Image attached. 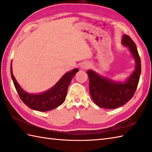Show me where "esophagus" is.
Listing matches in <instances>:
<instances>
[{"instance_id": "obj_1", "label": "esophagus", "mask_w": 152, "mask_h": 152, "mask_svg": "<svg viewBox=\"0 0 152 152\" xmlns=\"http://www.w3.org/2000/svg\"><path fill=\"white\" fill-rule=\"evenodd\" d=\"M90 67H91V65L88 64V63H84V64H83L81 65V68L84 69H88Z\"/></svg>"}]
</instances>
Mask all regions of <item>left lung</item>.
I'll list each match as a JSON object with an SVG mask.
<instances>
[{
	"mask_svg": "<svg viewBox=\"0 0 152 152\" xmlns=\"http://www.w3.org/2000/svg\"><path fill=\"white\" fill-rule=\"evenodd\" d=\"M122 44L128 48L135 61V68L124 81H116L88 70L89 92L93 101L99 107L114 109L126 104L134 96L141 74V60L135 43L129 36L123 35Z\"/></svg>",
	"mask_w": 152,
	"mask_h": 152,
	"instance_id": "1",
	"label": "left lung"
}]
</instances>
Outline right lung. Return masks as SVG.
<instances>
[{"label": "right lung", "instance_id": "add662e5", "mask_svg": "<svg viewBox=\"0 0 152 152\" xmlns=\"http://www.w3.org/2000/svg\"><path fill=\"white\" fill-rule=\"evenodd\" d=\"M78 71L79 69H73L65 73L50 89L40 93L32 94L25 91L20 86L13 75L12 64L10 65L11 77L20 98L31 109L40 112L53 110L64 102L67 96L69 85Z\"/></svg>", "mask_w": 152, "mask_h": 152}]
</instances>
